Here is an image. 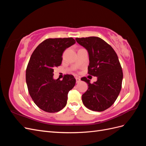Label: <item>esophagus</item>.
I'll use <instances>...</instances> for the list:
<instances>
[{"label":"esophagus","instance_id":"1","mask_svg":"<svg viewBox=\"0 0 146 146\" xmlns=\"http://www.w3.org/2000/svg\"><path fill=\"white\" fill-rule=\"evenodd\" d=\"M76 82L77 83H78L80 81V78L79 77H76Z\"/></svg>","mask_w":146,"mask_h":146}]
</instances>
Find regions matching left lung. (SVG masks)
Segmentation results:
<instances>
[{
    "label": "left lung",
    "mask_w": 146,
    "mask_h": 146,
    "mask_svg": "<svg viewBox=\"0 0 146 146\" xmlns=\"http://www.w3.org/2000/svg\"><path fill=\"white\" fill-rule=\"evenodd\" d=\"M76 40L89 54L88 74L98 77L93 83L85 77L81 78L88 85L82 102L88 109L103 111L114 103L121 90L123 73L117 55L111 46L99 37L77 38Z\"/></svg>",
    "instance_id": "1"
}]
</instances>
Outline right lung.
Segmentation results:
<instances>
[{
    "label": "right lung",
    "instance_id": "1",
    "mask_svg": "<svg viewBox=\"0 0 146 146\" xmlns=\"http://www.w3.org/2000/svg\"><path fill=\"white\" fill-rule=\"evenodd\" d=\"M75 43L72 38H48L30 56L25 75L28 91L34 103L46 112L62 110L67 104L69 91L76 85L72 75H66L62 80L53 78L54 69L61 65L64 50Z\"/></svg>",
    "mask_w": 146,
    "mask_h": 146
}]
</instances>
